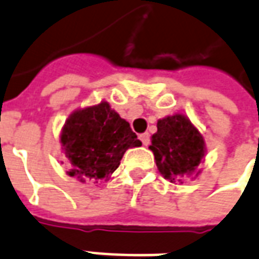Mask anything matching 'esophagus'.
<instances>
[{"mask_svg": "<svg viewBox=\"0 0 259 259\" xmlns=\"http://www.w3.org/2000/svg\"><path fill=\"white\" fill-rule=\"evenodd\" d=\"M139 138H140V140H142V143H143L144 146H148V144H150V135H148L147 132H146V134H142Z\"/></svg>", "mask_w": 259, "mask_h": 259, "instance_id": "1", "label": "esophagus"}]
</instances>
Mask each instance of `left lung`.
I'll return each mask as SVG.
<instances>
[{"instance_id":"1","label":"left lung","mask_w":259,"mask_h":259,"mask_svg":"<svg viewBox=\"0 0 259 259\" xmlns=\"http://www.w3.org/2000/svg\"><path fill=\"white\" fill-rule=\"evenodd\" d=\"M158 131L152 135L150 150L154 152L158 170L166 180L189 174L204 157V139L189 119L174 115L158 121Z\"/></svg>"}]
</instances>
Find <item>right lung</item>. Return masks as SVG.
Masks as SVG:
<instances>
[{
    "label": "right lung",
    "mask_w": 259,
    "mask_h": 259,
    "mask_svg": "<svg viewBox=\"0 0 259 259\" xmlns=\"http://www.w3.org/2000/svg\"><path fill=\"white\" fill-rule=\"evenodd\" d=\"M61 142L69 162V176L101 180L120 165L124 152L142 142L128 121L112 111L108 102L74 112L66 121Z\"/></svg>",
    "instance_id": "add662e5"
}]
</instances>
